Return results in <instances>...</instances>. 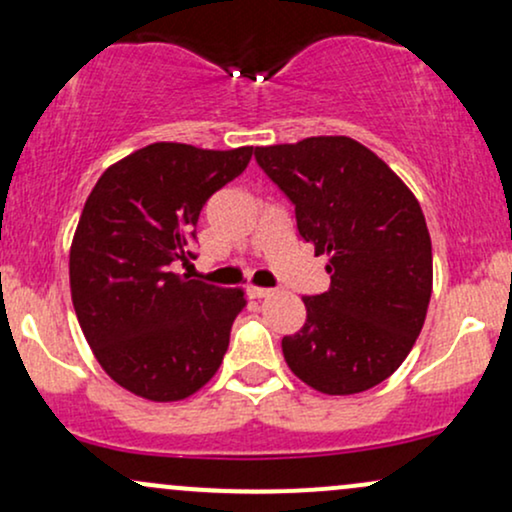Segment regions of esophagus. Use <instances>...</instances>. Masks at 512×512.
<instances>
[{
    "label": "esophagus",
    "instance_id": "1",
    "mask_svg": "<svg viewBox=\"0 0 512 512\" xmlns=\"http://www.w3.org/2000/svg\"><path fill=\"white\" fill-rule=\"evenodd\" d=\"M272 293V289H262V286H248V296L250 298H264Z\"/></svg>",
    "mask_w": 512,
    "mask_h": 512
}]
</instances>
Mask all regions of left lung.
<instances>
[{
  "instance_id": "1",
  "label": "left lung",
  "mask_w": 512,
  "mask_h": 512,
  "mask_svg": "<svg viewBox=\"0 0 512 512\" xmlns=\"http://www.w3.org/2000/svg\"><path fill=\"white\" fill-rule=\"evenodd\" d=\"M255 158L296 207L301 238L330 257V289L303 298V327L281 339L291 373L322 395L380 385L409 356L431 301L419 199L351 137L257 146Z\"/></svg>"
}]
</instances>
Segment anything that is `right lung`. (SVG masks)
Masks as SVG:
<instances>
[{
	"mask_svg": "<svg viewBox=\"0 0 512 512\" xmlns=\"http://www.w3.org/2000/svg\"><path fill=\"white\" fill-rule=\"evenodd\" d=\"M252 146L156 142L110 166L88 195L69 250V289L93 356L149 402H180L214 378L243 289L170 272L187 262L207 199L248 168Z\"/></svg>",
	"mask_w": 512,
	"mask_h": 512,
	"instance_id": "right-lung-1",
	"label": "right lung"
}]
</instances>
